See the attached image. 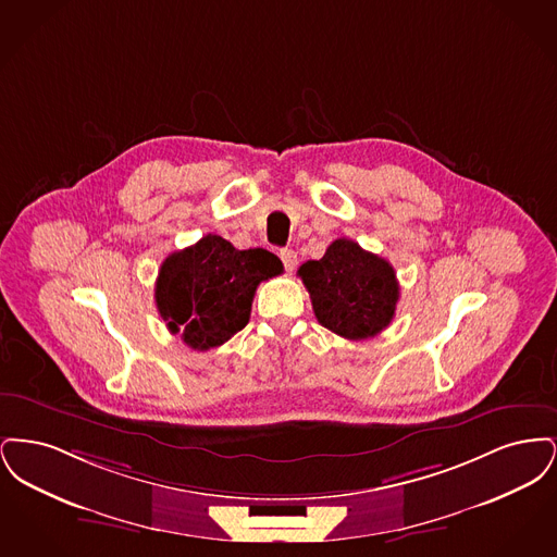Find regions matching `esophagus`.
Returning <instances> with one entry per match:
<instances>
[{
    "label": "esophagus",
    "instance_id": "esophagus-1",
    "mask_svg": "<svg viewBox=\"0 0 557 557\" xmlns=\"http://www.w3.org/2000/svg\"><path fill=\"white\" fill-rule=\"evenodd\" d=\"M280 259H282V263L286 267V271H292L296 267V252L290 250V248H282L280 250Z\"/></svg>",
    "mask_w": 557,
    "mask_h": 557
}]
</instances>
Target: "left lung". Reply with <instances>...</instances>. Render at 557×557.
Listing matches in <instances>:
<instances>
[{"label": "left lung", "mask_w": 557, "mask_h": 557, "mask_svg": "<svg viewBox=\"0 0 557 557\" xmlns=\"http://www.w3.org/2000/svg\"><path fill=\"white\" fill-rule=\"evenodd\" d=\"M319 323L348 341H366L391 325L398 302L393 265L352 239H334L319 261L298 269Z\"/></svg>", "instance_id": "left-lung-1"}]
</instances>
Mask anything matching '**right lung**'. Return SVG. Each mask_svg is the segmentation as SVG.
<instances>
[{"instance_id": "obj_1", "label": "right lung", "mask_w": 557, "mask_h": 557, "mask_svg": "<svg viewBox=\"0 0 557 557\" xmlns=\"http://www.w3.org/2000/svg\"><path fill=\"white\" fill-rule=\"evenodd\" d=\"M282 271V261L265 248L238 250L209 234L160 265V318L194 350L221 346L248 323L257 286Z\"/></svg>"}]
</instances>
